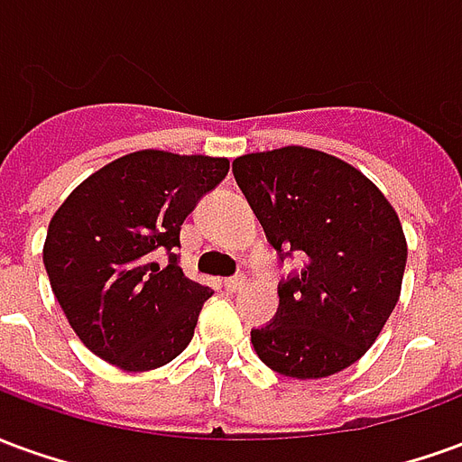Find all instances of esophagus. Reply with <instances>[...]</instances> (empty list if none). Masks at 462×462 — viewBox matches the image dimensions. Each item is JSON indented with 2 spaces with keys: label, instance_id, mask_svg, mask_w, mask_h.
I'll return each mask as SVG.
<instances>
[{
  "label": "esophagus",
  "instance_id": "1",
  "mask_svg": "<svg viewBox=\"0 0 462 462\" xmlns=\"http://www.w3.org/2000/svg\"><path fill=\"white\" fill-rule=\"evenodd\" d=\"M245 284H247V277H245V274H235V277H227V280H225V290L240 291L245 290Z\"/></svg>",
  "mask_w": 462,
  "mask_h": 462
}]
</instances>
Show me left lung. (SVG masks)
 Listing matches in <instances>:
<instances>
[{
	"label": "left lung",
	"mask_w": 462,
	"mask_h": 462,
	"mask_svg": "<svg viewBox=\"0 0 462 462\" xmlns=\"http://www.w3.org/2000/svg\"><path fill=\"white\" fill-rule=\"evenodd\" d=\"M232 172L272 247L307 260L282 282L277 317L252 329V346L284 376L339 374L401 297L408 245L393 205L354 165L304 145L247 152Z\"/></svg>",
	"instance_id": "obj_1"
}]
</instances>
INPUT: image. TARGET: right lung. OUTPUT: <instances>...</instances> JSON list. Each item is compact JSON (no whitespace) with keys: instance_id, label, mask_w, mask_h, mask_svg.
Instances as JSON below:
<instances>
[{"instance_id":"add662e5","label":"right lung","mask_w":462,"mask_h":462,"mask_svg":"<svg viewBox=\"0 0 462 462\" xmlns=\"http://www.w3.org/2000/svg\"><path fill=\"white\" fill-rule=\"evenodd\" d=\"M230 171L227 158L135 151L88 175L49 222L44 267L76 337L123 371H152L188 346L210 287L178 257L195 202Z\"/></svg>"}]
</instances>
